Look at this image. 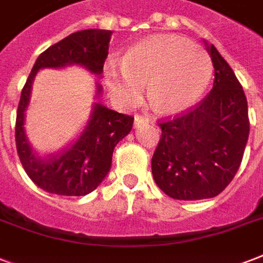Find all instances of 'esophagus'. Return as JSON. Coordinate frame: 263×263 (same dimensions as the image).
<instances>
[{"label":"esophagus","mask_w":263,"mask_h":263,"mask_svg":"<svg viewBox=\"0 0 263 263\" xmlns=\"http://www.w3.org/2000/svg\"><path fill=\"white\" fill-rule=\"evenodd\" d=\"M150 120L147 117H142V116H135V120H134V124H135V128H140L142 125H146L148 124Z\"/></svg>","instance_id":"esophagus-1"}]
</instances>
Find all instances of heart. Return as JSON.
<instances>
[{"label": "heart", "mask_w": 263, "mask_h": 263, "mask_svg": "<svg viewBox=\"0 0 263 263\" xmlns=\"http://www.w3.org/2000/svg\"><path fill=\"white\" fill-rule=\"evenodd\" d=\"M213 75L212 57L180 35H156L134 46L121 63L105 68V83L120 103L139 101L147 82V98L161 113H179L195 105Z\"/></svg>", "instance_id": "b5f03b06"}]
</instances>
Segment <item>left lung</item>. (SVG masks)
I'll return each mask as SVG.
<instances>
[{"label": "left lung", "mask_w": 263, "mask_h": 263, "mask_svg": "<svg viewBox=\"0 0 263 263\" xmlns=\"http://www.w3.org/2000/svg\"><path fill=\"white\" fill-rule=\"evenodd\" d=\"M212 91L195 109L161 123L152 158L157 185L173 199L214 198L236 175L249 140V106L232 68L213 45Z\"/></svg>", "instance_id": "left-lung-1"}]
</instances>
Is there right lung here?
I'll return each instance as SVG.
<instances>
[{
    "label": "right lung",
    "mask_w": 263,
    "mask_h": 263,
    "mask_svg": "<svg viewBox=\"0 0 263 263\" xmlns=\"http://www.w3.org/2000/svg\"><path fill=\"white\" fill-rule=\"evenodd\" d=\"M109 30L73 32L43 51L22 91L16 116V147L26 173L43 191L64 196H82L94 191L110 171L113 150L131 132L134 117L111 110L99 102L102 86L95 82L90 117L76 139L59 152L41 156L26 134V111L35 76L41 69L79 65L101 79L111 38Z\"/></svg>",
    "instance_id": "obj_1"
}]
</instances>
